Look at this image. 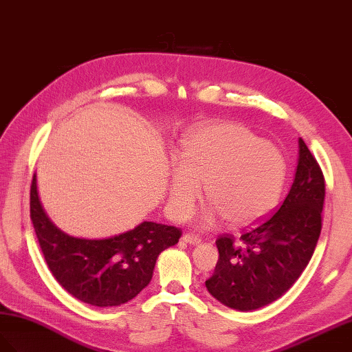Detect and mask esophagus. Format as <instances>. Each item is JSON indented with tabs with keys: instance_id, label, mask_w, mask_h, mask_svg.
Masks as SVG:
<instances>
[{
	"instance_id": "esophagus-1",
	"label": "esophagus",
	"mask_w": 352,
	"mask_h": 352,
	"mask_svg": "<svg viewBox=\"0 0 352 352\" xmlns=\"http://www.w3.org/2000/svg\"><path fill=\"white\" fill-rule=\"evenodd\" d=\"M184 241H185V243H189V244H192V245H197V244L201 243V239H199L198 235H195V234H192V232H188V234L184 235Z\"/></svg>"
}]
</instances>
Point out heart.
Wrapping results in <instances>:
<instances>
[{
    "mask_svg": "<svg viewBox=\"0 0 352 352\" xmlns=\"http://www.w3.org/2000/svg\"><path fill=\"white\" fill-rule=\"evenodd\" d=\"M284 163L278 149L244 126L222 122L189 133L170 177V206L177 217L192 212L199 185L212 207L206 221L223 216L232 226L261 221L281 191Z\"/></svg>",
    "mask_w": 352,
    "mask_h": 352,
    "instance_id": "1",
    "label": "heart"
}]
</instances>
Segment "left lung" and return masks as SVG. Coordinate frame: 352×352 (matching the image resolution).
Returning <instances> with one entry per match:
<instances>
[{
	"label": "left lung",
	"mask_w": 352,
	"mask_h": 352,
	"mask_svg": "<svg viewBox=\"0 0 352 352\" xmlns=\"http://www.w3.org/2000/svg\"><path fill=\"white\" fill-rule=\"evenodd\" d=\"M326 182L316 157L299 139V161L277 212L244 232L216 240L219 259L206 287L223 305L253 311L277 300L296 281L316 250Z\"/></svg>",
	"instance_id": "8db88e82"
}]
</instances>
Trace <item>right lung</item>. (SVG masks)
I'll list each match as a JSON object with an SVG mask.
<instances>
[{"label":"right lung","instance_id":"add662e5","mask_svg":"<svg viewBox=\"0 0 352 352\" xmlns=\"http://www.w3.org/2000/svg\"><path fill=\"white\" fill-rule=\"evenodd\" d=\"M30 212L47 267L60 286L93 307H118L144 290L158 254L175 245L182 230L142 222L135 230L105 240L75 239L56 228L38 199L32 177Z\"/></svg>","mask_w":352,"mask_h":352}]
</instances>
